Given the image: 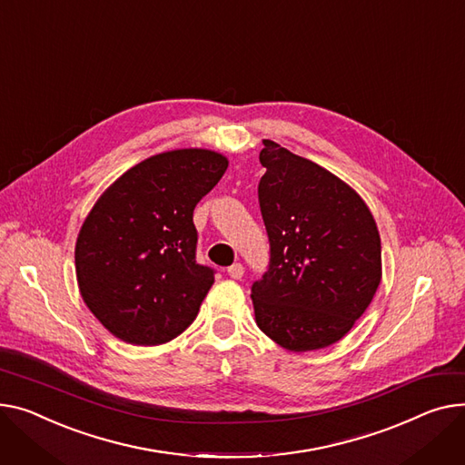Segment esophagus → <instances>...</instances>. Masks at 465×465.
Masks as SVG:
<instances>
[{
    "instance_id": "obj_1",
    "label": "esophagus",
    "mask_w": 465,
    "mask_h": 465,
    "mask_svg": "<svg viewBox=\"0 0 465 465\" xmlns=\"http://www.w3.org/2000/svg\"><path fill=\"white\" fill-rule=\"evenodd\" d=\"M228 274L233 278V281H241L244 274V267L241 263H233L232 267H228Z\"/></svg>"
}]
</instances>
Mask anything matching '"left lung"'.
Segmentation results:
<instances>
[{
	"instance_id": "obj_1",
	"label": "left lung",
	"mask_w": 465,
	"mask_h": 465,
	"mask_svg": "<svg viewBox=\"0 0 465 465\" xmlns=\"http://www.w3.org/2000/svg\"><path fill=\"white\" fill-rule=\"evenodd\" d=\"M258 200L271 260L252 284L258 327L290 351L338 342L381 282V239L362 198L320 164L263 140Z\"/></svg>"
}]
</instances>
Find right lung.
<instances>
[{
	"instance_id": "right-lung-1",
	"label": "right lung",
	"mask_w": 465,
	"mask_h": 465,
	"mask_svg": "<svg viewBox=\"0 0 465 465\" xmlns=\"http://www.w3.org/2000/svg\"><path fill=\"white\" fill-rule=\"evenodd\" d=\"M226 168L224 154L209 149L159 153L115 179L85 216L78 288L123 342H170L198 316L214 271L196 262L193 213Z\"/></svg>"
}]
</instances>
